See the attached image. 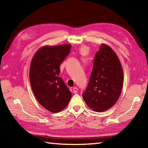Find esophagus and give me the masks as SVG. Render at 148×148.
<instances>
[{"label":"esophagus","mask_w":148,"mask_h":148,"mask_svg":"<svg viewBox=\"0 0 148 148\" xmlns=\"http://www.w3.org/2000/svg\"><path fill=\"white\" fill-rule=\"evenodd\" d=\"M73 92L74 94H76L77 92V88H76V87H74L73 88Z\"/></svg>","instance_id":"1"}]
</instances>
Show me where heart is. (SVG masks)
<instances>
[{"label": "heart", "instance_id": "b5f03b06", "mask_svg": "<svg viewBox=\"0 0 148 148\" xmlns=\"http://www.w3.org/2000/svg\"><path fill=\"white\" fill-rule=\"evenodd\" d=\"M87 51H88V49H87L86 47H82L81 49V52L82 53V54H85V53L87 52Z\"/></svg>", "mask_w": 148, "mask_h": 148}]
</instances>
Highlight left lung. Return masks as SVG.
<instances>
[{
    "label": "left lung",
    "mask_w": 148,
    "mask_h": 148,
    "mask_svg": "<svg viewBox=\"0 0 148 148\" xmlns=\"http://www.w3.org/2000/svg\"><path fill=\"white\" fill-rule=\"evenodd\" d=\"M123 71L118 57L106 44H101L94 59L93 69L82 97L96 112L108 110L118 100L123 85Z\"/></svg>",
    "instance_id": "8db88e82"
}]
</instances>
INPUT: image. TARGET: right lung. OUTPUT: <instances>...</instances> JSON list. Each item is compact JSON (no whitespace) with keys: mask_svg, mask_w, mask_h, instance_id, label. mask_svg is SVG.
Listing matches in <instances>:
<instances>
[{"mask_svg":"<svg viewBox=\"0 0 148 148\" xmlns=\"http://www.w3.org/2000/svg\"><path fill=\"white\" fill-rule=\"evenodd\" d=\"M71 45L44 46L32 59L29 78L32 91L41 106L52 112H58L69 103L72 93L61 77L60 65L71 52Z\"/></svg>","mask_w":148,"mask_h":148,"instance_id":"obj_1","label":"right lung"}]
</instances>
